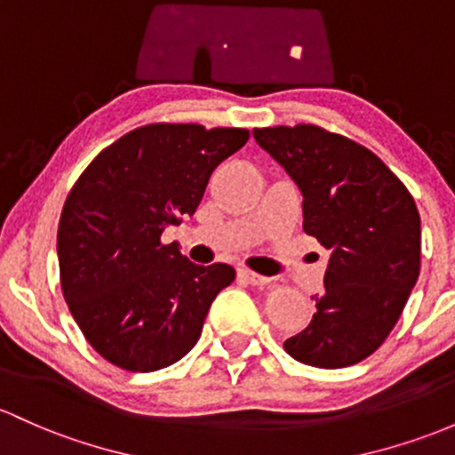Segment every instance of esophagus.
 I'll list each match as a JSON object with an SVG mask.
<instances>
[{"label": "esophagus", "instance_id": "obj_1", "mask_svg": "<svg viewBox=\"0 0 455 455\" xmlns=\"http://www.w3.org/2000/svg\"><path fill=\"white\" fill-rule=\"evenodd\" d=\"M238 280L245 282V284H251V286H265L268 284V277L260 275V273H253L249 271V268H238Z\"/></svg>", "mask_w": 455, "mask_h": 455}]
</instances>
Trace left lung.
Segmentation results:
<instances>
[{"label":"left lung","mask_w":455,"mask_h":455,"mask_svg":"<svg viewBox=\"0 0 455 455\" xmlns=\"http://www.w3.org/2000/svg\"><path fill=\"white\" fill-rule=\"evenodd\" d=\"M304 197V232L330 249L310 325L284 349L299 363L343 369L369 358L402 316L421 268L412 195L373 151L319 125L253 130Z\"/></svg>","instance_id":"obj_1"}]
</instances>
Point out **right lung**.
Listing matches in <instances>:
<instances>
[{
  "instance_id": "1",
  "label": "right lung",
  "mask_w": 455,
  "mask_h": 455,
  "mask_svg": "<svg viewBox=\"0 0 455 455\" xmlns=\"http://www.w3.org/2000/svg\"><path fill=\"white\" fill-rule=\"evenodd\" d=\"M247 139L241 128L143 125L101 151L71 188L58 226L62 295L108 363L149 373L199 340L236 271L195 265L160 236L195 214L212 171Z\"/></svg>"
}]
</instances>
